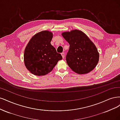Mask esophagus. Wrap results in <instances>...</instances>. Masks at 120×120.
<instances>
[{"label": "esophagus", "instance_id": "esophagus-1", "mask_svg": "<svg viewBox=\"0 0 120 120\" xmlns=\"http://www.w3.org/2000/svg\"><path fill=\"white\" fill-rule=\"evenodd\" d=\"M61 55H62V58H64V57H65V53H64V52L62 53H61Z\"/></svg>", "mask_w": 120, "mask_h": 120}]
</instances>
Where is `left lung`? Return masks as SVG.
Here are the masks:
<instances>
[{
    "instance_id": "left-lung-1",
    "label": "left lung",
    "mask_w": 120,
    "mask_h": 120,
    "mask_svg": "<svg viewBox=\"0 0 120 120\" xmlns=\"http://www.w3.org/2000/svg\"><path fill=\"white\" fill-rule=\"evenodd\" d=\"M62 35L70 45L66 57L69 67L80 74L93 70L98 64L99 54L95 45L86 35L78 30Z\"/></svg>"
}]
</instances>
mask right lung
Here are the masks:
<instances>
[{
	"mask_svg": "<svg viewBox=\"0 0 120 120\" xmlns=\"http://www.w3.org/2000/svg\"><path fill=\"white\" fill-rule=\"evenodd\" d=\"M53 34L43 31L32 37L25 48L24 58L26 68L36 76H43L51 72L59 60L60 53L51 44Z\"/></svg>",
	"mask_w": 120,
	"mask_h": 120,
	"instance_id": "obj_1",
	"label": "right lung"
}]
</instances>
